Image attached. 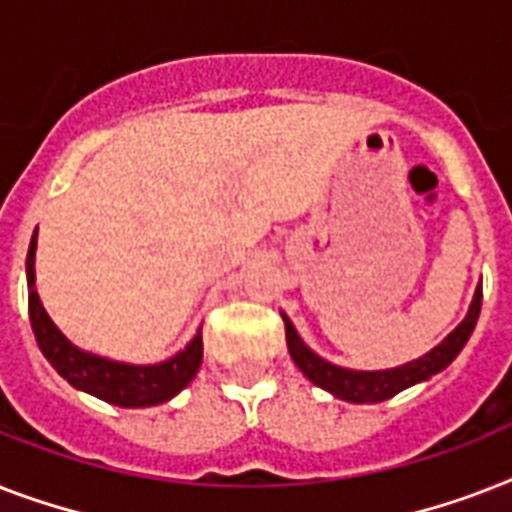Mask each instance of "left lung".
Listing matches in <instances>:
<instances>
[{
  "instance_id": "1",
  "label": "left lung",
  "mask_w": 512,
  "mask_h": 512,
  "mask_svg": "<svg viewBox=\"0 0 512 512\" xmlns=\"http://www.w3.org/2000/svg\"><path fill=\"white\" fill-rule=\"evenodd\" d=\"M481 300H484V289L478 284L473 303L468 308V316L462 319V324L454 329L452 335H446L444 342H438L436 348L428 350L425 356L414 358L409 364L396 366V369H380V372H356V369H345V366L329 364L321 356H316L303 340L297 335L295 324L281 313L284 327H287V345L289 356L300 366V372L319 388L329 390L332 396L350 401V404H377L385 398H393L401 390L412 388L417 382L430 380L433 374L452 364L454 358L460 356V350L465 348L468 337L476 329L478 313H481Z\"/></svg>"
}]
</instances>
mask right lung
<instances>
[{"mask_svg":"<svg viewBox=\"0 0 512 512\" xmlns=\"http://www.w3.org/2000/svg\"><path fill=\"white\" fill-rule=\"evenodd\" d=\"M36 231L31 236V247L26 255V281H28V319L34 337L42 348L44 358L55 366V372L74 385L76 390H84L90 396H98L114 406H156L177 396L188 382L196 377L204 356V342H201V329L193 335V340L185 345V350L175 353L162 364H122L111 358L95 356L87 350L76 348L63 337L52 319L44 311L42 300L36 295Z\"/></svg>","mask_w":512,"mask_h":512,"instance_id":"right-lung-1","label":"right lung"}]
</instances>
